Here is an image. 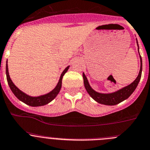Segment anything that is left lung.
Instances as JSON below:
<instances>
[{
    "instance_id": "left-lung-1",
    "label": "left lung",
    "mask_w": 150,
    "mask_h": 150,
    "mask_svg": "<svg viewBox=\"0 0 150 150\" xmlns=\"http://www.w3.org/2000/svg\"><path fill=\"white\" fill-rule=\"evenodd\" d=\"M140 58H141V68H140L139 74H138L136 79L131 84L125 86V87L117 91V92L110 93V94H102V93H98V92L93 90L88 83L86 75H84V73H83V83H84L85 88H86L89 96L98 103L104 105H110V106L116 105L128 98L132 95V92L135 91V89H136L137 86L140 81V79H141V72H142V60H141V56H140Z\"/></svg>"
}]
</instances>
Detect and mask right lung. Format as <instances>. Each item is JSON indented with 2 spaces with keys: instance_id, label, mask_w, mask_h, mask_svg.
Segmentation results:
<instances>
[{
  "instance_id": "obj_1",
  "label": "right lung",
  "mask_w": 150,
  "mask_h": 150,
  "mask_svg": "<svg viewBox=\"0 0 150 150\" xmlns=\"http://www.w3.org/2000/svg\"><path fill=\"white\" fill-rule=\"evenodd\" d=\"M69 67V66L67 67V68L64 69V72H62L58 84H57V86H55V88H54L52 91H51V92L47 93V94L38 96V97H31V96H27L26 94H25L24 92L21 91L20 89H18V88L12 83V80L10 79V77H9V72H8L7 62H6V79H7L9 86V87H10L12 92L14 93V95H15L19 100L23 101V103H25L26 104L32 106V107H39V106H43V105L47 104V103H49L50 102H51L52 100L57 96V95L58 94V92L61 90V85H62L63 76H64V74L67 72Z\"/></svg>"
}]
</instances>
